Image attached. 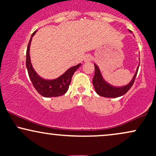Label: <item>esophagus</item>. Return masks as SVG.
Wrapping results in <instances>:
<instances>
[{
    "label": "esophagus",
    "instance_id": "34e87169",
    "mask_svg": "<svg viewBox=\"0 0 156 156\" xmlns=\"http://www.w3.org/2000/svg\"><path fill=\"white\" fill-rule=\"evenodd\" d=\"M92 59V55H85V57H84V61H85V62H90Z\"/></svg>",
    "mask_w": 156,
    "mask_h": 156
}]
</instances>
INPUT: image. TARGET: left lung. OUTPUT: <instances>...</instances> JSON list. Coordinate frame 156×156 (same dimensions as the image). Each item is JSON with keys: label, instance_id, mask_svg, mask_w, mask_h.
<instances>
[{"label": "left lung", "instance_id": "obj_1", "mask_svg": "<svg viewBox=\"0 0 156 156\" xmlns=\"http://www.w3.org/2000/svg\"><path fill=\"white\" fill-rule=\"evenodd\" d=\"M128 31L130 33H132V31H130V30H128ZM94 65L95 72H94V78L92 79V83L94 87V90H95V92L98 95L104 97V98H115L124 95L125 93L131 88L132 85L134 83L136 77L138 69H139V64L133 78H132L131 80L128 84L122 86V87H114V86L109 84L108 82H106L104 80L98 66L96 64H94Z\"/></svg>", "mask_w": 156, "mask_h": 156}]
</instances>
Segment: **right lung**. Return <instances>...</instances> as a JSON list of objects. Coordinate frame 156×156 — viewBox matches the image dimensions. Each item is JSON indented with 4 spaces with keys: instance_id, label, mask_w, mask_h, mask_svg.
Masks as SVG:
<instances>
[{
    "instance_id": "obj_1",
    "label": "right lung",
    "mask_w": 156,
    "mask_h": 156,
    "mask_svg": "<svg viewBox=\"0 0 156 156\" xmlns=\"http://www.w3.org/2000/svg\"><path fill=\"white\" fill-rule=\"evenodd\" d=\"M37 31V30L32 34L26 51V67L30 80H31V83L36 90L44 98L61 96L67 92L73 74L79 68L81 64H78L76 66L69 67L63 74L55 79L47 80L39 76L33 68L31 62V57H30L31 42L32 38Z\"/></svg>"
}]
</instances>
